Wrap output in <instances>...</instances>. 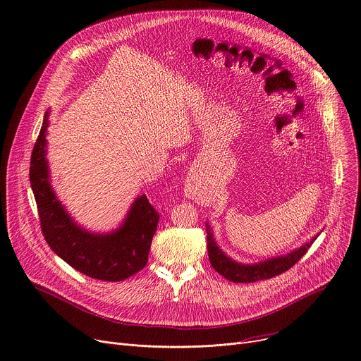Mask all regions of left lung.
Returning <instances> with one entry per match:
<instances>
[{
    "mask_svg": "<svg viewBox=\"0 0 361 361\" xmlns=\"http://www.w3.org/2000/svg\"><path fill=\"white\" fill-rule=\"evenodd\" d=\"M314 239L316 238H313V241ZM313 241L307 243L306 245L298 248L296 251L288 255L272 258L265 262H259L254 265H244V264L232 261L218 248V245L214 243L212 232L207 224V248H208L209 262L221 276L235 283H251L262 279H271L274 276H278L289 271L307 252Z\"/></svg>",
    "mask_w": 361,
    "mask_h": 361,
    "instance_id": "obj_1",
    "label": "left lung"
}]
</instances>
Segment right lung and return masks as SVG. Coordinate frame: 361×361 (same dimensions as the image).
Listing matches in <instances>:
<instances>
[{
    "label": "right lung",
    "instance_id": "1",
    "mask_svg": "<svg viewBox=\"0 0 361 361\" xmlns=\"http://www.w3.org/2000/svg\"><path fill=\"white\" fill-rule=\"evenodd\" d=\"M48 111L31 154L30 181L37 201L41 231L52 251L83 275L120 282L142 271L149 259L159 212L146 195L139 197L117 231L106 235L90 233L78 226L56 200L45 159Z\"/></svg>",
    "mask_w": 361,
    "mask_h": 361
}]
</instances>
